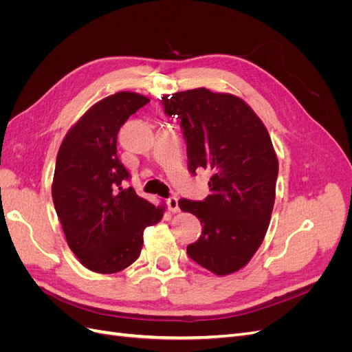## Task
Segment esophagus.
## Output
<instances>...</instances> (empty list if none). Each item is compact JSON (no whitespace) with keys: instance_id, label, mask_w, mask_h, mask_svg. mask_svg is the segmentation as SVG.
<instances>
[{"instance_id":"obj_1","label":"esophagus","mask_w":352,"mask_h":352,"mask_svg":"<svg viewBox=\"0 0 352 352\" xmlns=\"http://www.w3.org/2000/svg\"><path fill=\"white\" fill-rule=\"evenodd\" d=\"M167 207H168V210L172 211V212H177L180 208H179V201H177V198L176 197H172V198H168L167 199Z\"/></svg>"}]
</instances>
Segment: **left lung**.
<instances>
[{
    "instance_id": "obj_1",
    "label": "left lung",
    "mask_w": 352,
    "mask_h": 352,
    "mask_svg": "<svg viewBox=\"0 0 352 352\" xmlns=\"http://www.w3.org/2000/svg\"><path fill=\"white\" fill-rule=\"evenodd\" d=\"M163 105L180 120L189 172L211 173L204 201H179L180 210L202 225L188 255L217 276L235 273L269 229L279 173L270 135L250 105L232 94L197 88L164 95Z\"/></svg>"
}]
</instances>
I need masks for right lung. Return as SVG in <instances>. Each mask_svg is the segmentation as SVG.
Instances as JSON below:
<instances>
[{
  "mask_svg": "<svg viewBox=\"0 0 352 352\" xmlns=\"http://www.w3.org/2000/svg\"><path fill=\"white\" fill-rule=\"evenodd\" d=\"M150 102L122 91L94 104L63 140L57 154L52 201L70 250L85 267L102 274L122 272L140 257L144 230L162 220L155 207L123 188L129 172L117 157V133Z\"/></svg>",
  "mask_w": 352,
  "mask_h": 352,
  "instance_id": "add662e5",
  "label": "right lung"
}]
</instances>
